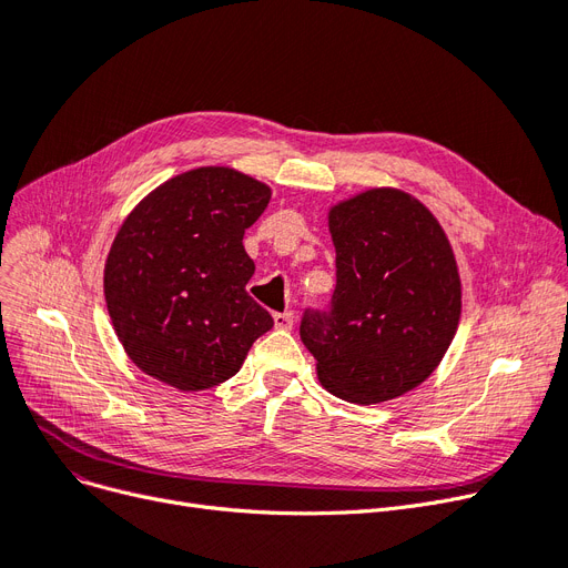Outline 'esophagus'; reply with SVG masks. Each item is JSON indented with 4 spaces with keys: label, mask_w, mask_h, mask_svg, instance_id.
<instances>
[{
    "label": "esophagus",
    "mask_w": 568,
    "mask_h": 568,
    "mask_svg": "<svg viewBox=\"0 0 568 568\" xmlns=\"http://www.w3.org/2000/svg\"><path fill=\"white\" fill-rule=\"evenodd\" d=\"M274 325H276V329H292V325H294L292 313H274Z\"/></svg>",
    "instance_id": "34e87169"
}]
</instances>
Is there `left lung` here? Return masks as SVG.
<instances>
[{
    "label": "left lung",
    "instance_id": "1",
    "mask_svg": "<svg viewBox=\"0 0 568 568\" xmlns=\"http://www.w3.org/2000/svg\"><path fill=\"white\" fill-rule=\"evenodd\" d=\"M336 248L329 313H306L302 341L334 397L372 406L425 383L462 317L453 245L436 215L399 187H372L327 213Z\"/></svg>",
    "mask_w": 568,
    "mask_h": 568
}]
</instances>
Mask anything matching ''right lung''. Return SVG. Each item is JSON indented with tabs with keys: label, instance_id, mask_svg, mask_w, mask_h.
I'll use <instances>...</instances> for the list:
<instances>
[{
	"label": "right lung",
	"instance_id": "obj_1",
	"mask_svg": "<svg viewBox=\"0 0 568 568\" xmlns=\"http://www.w3.org/2000/svg\"><path fill=\"white\" fill-rule=\"evenodd\" d=\"M271 187L232 166L164 181L120 225L104 266L113 329L143 374L181 392L230 381L274 317L245 283L243 234Z\"/></svg>",
	"mask_w": 568,
	"mask_h": 568
}]
</instances>
